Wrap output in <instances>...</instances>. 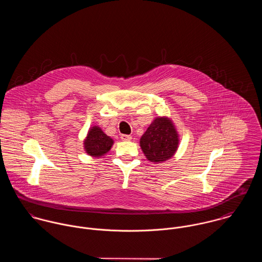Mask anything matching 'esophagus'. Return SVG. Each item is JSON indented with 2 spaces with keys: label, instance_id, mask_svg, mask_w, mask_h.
<instances>
[{
  "label": "esophagus",
  "instance_id": "34e87169",
  "mask_svg": "<svg viewBox=\"0 0 262 262\" xmlns=\"http://www.w3.org/2000/svg\"><path fill=\"white\" fill-rule=\"evenodd\" d=\"M121 139L124 141H130L132 139L131 135H126V134H121Z\"/></svg>",
  "mask_w": 262,
  "mask_h": 262
}]
</instances>
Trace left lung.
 Wrapping results in <instances>:
<instances>
[{"label": "left lung", "instance_id": "1", "mask_svg": "<svg viewBox=\"0 0 262 262\" xmlns=\"http://www.w3.org/2000/svg\"><path fill=\"white\" fill-rule=\"evenodd\" d=\"M179 145L178 133L166 118H156L140 139V146L147 159L160 162L169 159Z\"/></svg>", "mask_w": 262, "mask_h": 262}]
</instances>
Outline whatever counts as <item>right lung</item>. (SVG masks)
Here are the masks:
<instances>
[{
  "mask_svg": "<svg viewBox=\"0 0 262 262\" xmlns=\"http://www.w3.org/2000/svg\"><path fill=\"white\" fill-rule=\"evenodd\" d=\"M112 138L107 136L99 127H93L84 141L85 151L93 156H102L111 149Z\"/></svg>",
  "mask_w": 262,
  "mask_h": 262,
  "instance_id": "right-lung-1",
  "label": "right lung"
}]
</instances>
